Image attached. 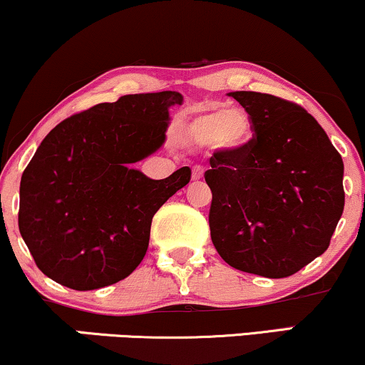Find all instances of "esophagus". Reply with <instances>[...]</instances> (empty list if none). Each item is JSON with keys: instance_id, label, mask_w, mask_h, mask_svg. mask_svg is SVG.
Wrapping results in <instances>:
<instances>
[{"instance_id": "obj_1", "label": "esophagus", "mask_w": 365, "mask_h": 365, "mask_svg": "<svg viewBox=\"0 0 365 365\" xmlns=\"http://www.w3.org/2000/svg\"><path fill=\"white\" fill-rule=\"evenodd\" d=\"M203 168H201V165H195V168H192V179H195V181H200L201 178H203Z\"/></svg>"}]
</instances>
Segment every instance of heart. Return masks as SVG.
<instances>
[{"label": "heart", "instance_id": "b5f03b06", "mask_svg": "<svg viewBox=\"0 0 365 365\" xmlns=\"http://www.w3.org/2000/svg\"><path fill=\"white\" fill-rule=\"evenodd\" d=\"M252 120L242 108H218L196 111L186 127V138L196 145L217 143L223 148H238L250 138Z\"/></svg>", "mask_w": 365, "mask_h": 365}]
</instances>
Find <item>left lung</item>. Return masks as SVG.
<instances>
[{
  "mask_svg": "<svg viewBox=\"0 0 365 365\" xmlns=\"http://www.w3.org/2000/svg\"><path fill=\"white\" fill-rule=\"evenodd\" d=\"M230 96L249 113L254 137L211 155V240L238 271L292 276L330 245L345 205L344 160L296 103L254 91Z\"/></svg>",
  "mask_w": 365,
  "mask_h": 365,
  "instance_id": "obj_1",
  "label": "left lung"
}]
</instances>
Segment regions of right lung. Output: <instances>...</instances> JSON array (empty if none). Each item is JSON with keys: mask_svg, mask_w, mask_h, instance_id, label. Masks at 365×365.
Listing matches in <instances>:
<instances>
[{"mask_svg": "<svg viewBox=\"0 0 365 365\" xmlns=\"http://www.w3.org/2000/svg\"><path fill=\"white\" fill-rule=\"evenodd\" d=\"M175 91L127 94L57 125L20 182L18 228L45 276L76 291L105 287L142 262L152 218L191 181L181 168L165 179L133 169L165 140Z\"/></svg>", "mask_w": 365, "mask_h": 365, "instance_id": "obj_1", "label": "right lung"}]
</instances>
